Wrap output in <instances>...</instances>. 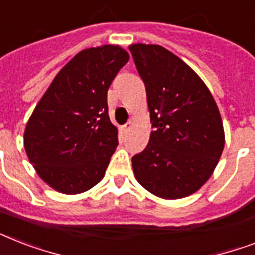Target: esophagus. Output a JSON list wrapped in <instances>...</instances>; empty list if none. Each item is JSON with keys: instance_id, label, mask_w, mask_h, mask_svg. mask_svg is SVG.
<instances>
[{"instance_id": "1", "label": "esophagus", "mask_w": 255, "mask_h": 255, "mask_svg": "<svg viewBox=\"0 0 255 255\" xmlns=\"http://www.w3.org/2000/svg\"><path fill=\"white\" fill-rule=\"evenodd\" d=\"M132 126H133V124H132V122H128L127 124H124L123 127H122V131H123L124 133H127V132L132 128Z\"/></svg>"}]
</instances>
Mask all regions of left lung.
<instances>
[{"label":"left lung","instance_id":"obj_1","mask_svg":"<svg viewBox=\"0 0 255 255\" xmlns=\"http://www.w3.org/2000/svg\"><path fill=\"white\" fill-rule=\"evenodd\" d=\"M143 79L153 131L132 157L140 185L164 200L197 192L217 167L225 132L217 104L202 79L159 45H129Z\"/></svg>","mask_w":255,"mask_h":255}]
</instances>
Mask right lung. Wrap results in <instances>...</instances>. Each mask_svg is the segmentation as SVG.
<instances>
[{
	"label": "right lung",
	"instance_id": "right-lung-1",
	"mask_svg": "<svg viewBox=\"0 0 255 255\" xmlns=\"http://www.w3.org/2000/svg\"><path fill=\"white\" fill-rule=\"evenodd\" d=\"M128 59L118 45L82 50L34 108L23 147L38 176L57 192L83 193L104 177L118 147L107 91Z\"/></svg>",
	"mask_w": 255,
	"mask_h": 255
}]
</instances>
